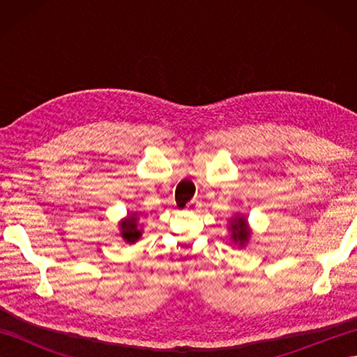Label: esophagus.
Masks as SVG:
<instances>
[{
    "mask_svg": "<svg viewBox=\"0 0 357 357\" xmlns=\"http://www.w3.org/2000/svg\"><path fill=\"white\" fill-rule=\"evenodd\" d=\"M199 207V201L198 199H192L190 202L187 204V210H195V208H198Z\"/></svg>",
    "mask_w": 357,
    "mask_h": 357,
    "instance_id": "1",
    "label": "esophagus"
}]
</instances>
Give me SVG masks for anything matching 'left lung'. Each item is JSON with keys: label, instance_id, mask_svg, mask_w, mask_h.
Instances as JSON below:
<instances>
[{"label": "left lung", "instance_id": "1", "mask_svg": "<svg viewBox=\"0 0 357 357\" xmlns=\"http://www.w3.org/2000/svg\"><path fill=\"white\" fill-rule=\"evenodd\" d=\"M233 225H231V231H233V239L234 241H239L241 244H244V242L248 239V227L245 219L242 216H236L233 219Z\"/></svg>", "mask_w": 357, "mask_h": 357}]
</instances>
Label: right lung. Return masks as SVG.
<instances>
[{"mask_svg":"<svg viewBox=\"0 0 357 357\" xmlns=\"http://www.w3.org/2000/svg\"><path fill=\"white\" fill-rule=\"evenodd\" d=\"M121 233L127 242H135L141 236V231L136 229V218L130 216L126 221L121 222Z\"/></svg>","mask_w":357,"mask_h":357,"instance_id":"right-lung-1","label":"right lung"}]
</instances>
